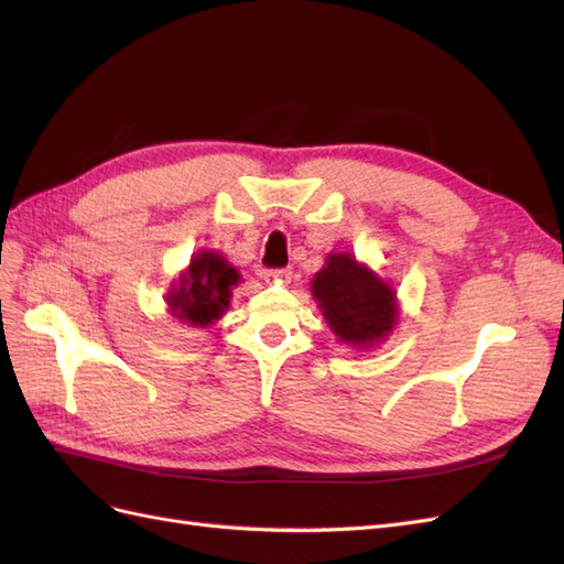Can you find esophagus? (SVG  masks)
Here are the masks:
<instances>
[{
	"instance_id": "obj_1",
	"label": "esophagus",
	"mask_w": 564,
	"mask_h": 564,
	"mask_svg": "<svg viewBox=\"0 0 564 564\" xmlns=\"http://www.w3.org/2000/svg\"><path fill=\"white\" fill-rule=\"evenodd\" d=\"M261 275H263V280L268 284H284V282H289V272L286 270H263Z\"/></svg>"
}]
</instances>
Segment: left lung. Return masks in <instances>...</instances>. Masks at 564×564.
Instances as JSON below:
<instances>
[{
    "instance_id": "obj_1",
    "label": "left lung",
    "mask_w": 564,
    "mask_h": 564,
    "mask_svg": "<svg viewBox=\"0 0 564 564\" xmlns=\"http://www.w3.org/2000/svg\"><path fill=\"white\" fill-rule=\"evenodd\" d=\"M311 289L340 344L377 346L395 327L398 299L392 286L350 253H329Z\"/></svg>"
}]
</instances>
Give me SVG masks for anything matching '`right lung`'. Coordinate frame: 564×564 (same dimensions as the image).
Listing matches in <instances>:
<instances>
[{"label": "right lung", "instance_id": "obj_1", "mask_svg": "<svg viewBox=\"0 0 564 564\" xmlns=\"http://www.w3.org/2000/svg\"><path fill=\"white\" fill-rule=\"evenodd\" d=\"M240 282V272L218 251L193 256L191 265L172 284L166 305L172 315L191 327H209L228 311L232 286Z\"/></svg>", "mask_w": 564, "mask_h": 564}]
</instances>
